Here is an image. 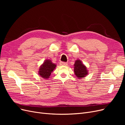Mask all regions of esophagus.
Returning a JSON list of instances; mask_svg holds the SVG:
<instances>
[{
    "instance_id": "obj_1",
    "label": "esophagus",
    "mask_w": 125,
    "mask_h": 125,
    "mask_svg": "<svg viewBox=\"0 0 125 125\" xmlns=\"http://www.w3.org/2000/svg\"><path fill=\"white\" fill-rule=\"evenodd\" d=\"M60 65L62 66H67L68 65V63H67V62H60Z\"/></svg>"
}]
</instances>
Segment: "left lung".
Here are the masks:
<instances>
[{
  "instance_id": "8db88e82",
  "label": "left lung",
  "mask_w": 125,
  "mask_h": 125,
  "mask_svg": "<svg viewBox=\"0 0 125 125\" xmlns=\"http://www.w3.org/2000/svg\"><path fill=\"white\" fill-rule=\"evenodd\" d=\"M74 73L79 79L85 77L88 74V71L86 67L82 63L81 60H77L74 65Z\"/></svg>"
}]
</instances>
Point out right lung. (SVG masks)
Masks as SVG:
<instances>
[{
  "mask_svg": "<svg viewBox=\"0 0 125 125\" xmlns=\"http://www.w3.org/2000/svg\"><path fill=\"white\" fill-rule=\"evenodd\" d=\"M56 65L52 63L51 60H46L39 69V73L41 77L45 79L49 78L51 73L54 70Z\"/></svg>",
  "mask_w": 125,
  "mask_h": 125,
  "instance_id": "add662e5",
  "label": "right lung"
}]
</instances>
